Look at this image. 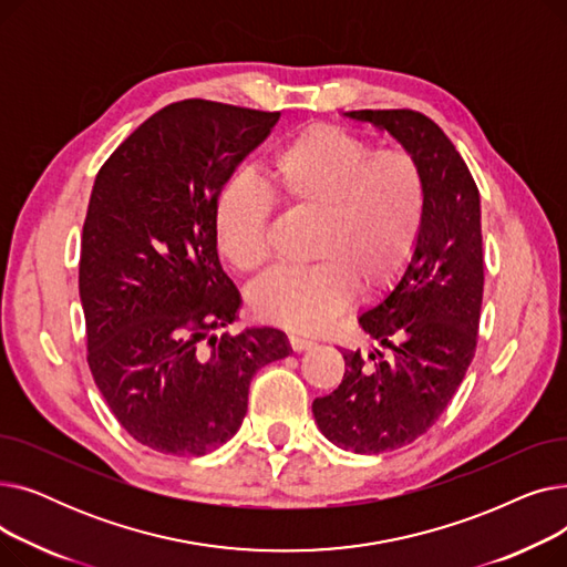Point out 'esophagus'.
Listing matches in <instances>:
<instances>
[{
  "label": "esophagus",
  "mask_w": 567,
  "mask_h": 567,
  "mask_svg": "<svg viewBox=\"0 0 567 567\" xmlns=\"http://www.w3.org/2000/svg\"><path fill=\"white\" fill-rule=\"evenodd\" d=\"M289 347L293 349V351H306V349H310V347H315V340H308V338H301V336H289Z\"/></svg>",
  "instance_id": "34e87169"
}]
</instances>
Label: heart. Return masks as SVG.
Returning a JSON list of instances; mask_svg holds the SVG:
<instances>
[{"mask_svg": "<svg viewBox=\"0 0 567 567\" xmlns=\"http://www.w3.org/2000/svg\"><path fill=\"white\" fill-rule=\"evenodd\" d=\"M268 188L291 214L315 216L303 268H278L250 291L255 315L315 333L344 312L355 293L393 287L423 238L430 186L423 163L404 146H381L340 124L296 131L268 161ZM274 202L246 176L223 184L214 204L220 255L238 274L268 257Z\"/></svg>", "mask_w": 567, "mask_h": 567, "instance_id": "1", "label": "heart"}]
</instances>
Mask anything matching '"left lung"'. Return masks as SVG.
Masks as SVG:
<instances>
[{"mask_svg": "<svg viewBox=\"0 0 567 567\" xmlns=\"http://www.w3.org/2000/svg\"><path fill=\"white\" fill-rule=\"evenodd\" d=\"M349 116L393 133L419 156L430 186L423 238L398 287L359 317L381 347L368 359L342 351L344 377L312 413L323 436L377 455L425 434L449 406L473 361L483 308L481 195L441 126L415 110H353Z\"/></svg>", "mask_w": 567, "mask_h": 567, "instance_id": "8db88e82", "label": "left lung"}]
</instances>
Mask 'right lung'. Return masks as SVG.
<instances>
[{
  "label": "right lung",
  "mask_w": 567,
  "mask_h": 567,
  "mask_svg": "<svg viewBox=\"0 0 567 567\" xmlns=\"http://www.w3.org/2000/svg\"><path fill=\"white\" fill-rule=\"evenodd\" d=\"M280 112L188 99L140 124L96 174L80 250L86 363L114 419L165 455H206L241 427L276 329L218 332L241 299L223 271L218 190Z\"/></svg>",
  "instance_id": "obj_1"
}]
</instances>
